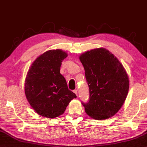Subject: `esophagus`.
<instances>
[{"instance_id": "34e87169", "label": "esophagus", "mask_w": 147, "mask_h": 147, "mask_svg": "<svg viewBox=\"0 0 147 147\" xmlns=\"http://www.w3.org/2000/svg\"><path fill=\"white\" fill-rule=\"evenodd\" d=\"M73 92H74V93L75 94H76V95L78 96V91H77L76 90H74L73 91Z\"/></svg>"}]
</instances>
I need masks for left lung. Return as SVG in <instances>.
Segmentation results:
<instances>
[{
  "instance_id": "8db88e82",
  "label": "left lung",
  "mask_w": 147,
  "mask_h": 147,
  "mask_svg": "<svg viewBox=\"0 0 147 147\" xmlns=\"http://www.w3.org/2000/svg\"><path fill=\"white\" fill-rule=\"evenodd\" d=\"M79 59L89 86L90 100L82 103L94 120H106L120 110L127 98L129 78L123 64L103 47L86 51Z\"/></svg>"
}]
</instances>
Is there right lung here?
I'll list each match as a JSON object with an SVG mask.
<instances>
[{"label": "right lung", "mask_w": 147, "mask_h": 147, "mask_svg": "<svg viewBox=\"0 0 147 147\" xmlns=\"http://www.w3.org/2000/svg\"><path fill=\"white\" fill-rule=\"evenodd\" d=\"M67 56V53L61 49L47 51L36 58L27 73L26 98L37 113L44 117H59L76 98L60 73L61 63Z\"/></svg>", "instance_id": "1"}]
</instances>
